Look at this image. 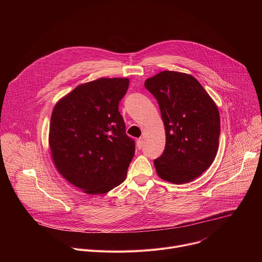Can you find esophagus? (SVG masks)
I'll return each instance as SVG.
<instances>
[{"label": "esophagus", "mask_w": 262, "mask_h": 262, "mask_svg": "<svg viewBox=\"0 0 262 262\" xmlns=\"http://www.w3.org/2000/svg\"><path fill=\"white\" fill-rule=\"evenodd\" d=\"M143 139H138L137 140V148L139 149V150H140V149H142V147H143Z\"/></svg>", "instance_id": "1"}]
</instances>
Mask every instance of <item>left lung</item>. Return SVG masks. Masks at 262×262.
<instances>
[{
    "instance_id": "1",
    "label": "left lung",
    "mask_w": 262,
    "mask_h": 262,
    "mask_svg": "<svg viewBox=\"0 0 262 262\" xmlns=\"http://www.w3.org/2000/svg\"><path fill=\"white\" fill-rule=\"evenodd\" d=\"M158 100L166 146L155 160L159 176L172 183L190 182L212 164L219 148L220 114L201 84L190 74L162 71L145 81Z\"/></svg>"
}]
</instances>
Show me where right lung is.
Wrapping results in <instances>:
<instances>
[{
    "label": "right lung",
    "instance_id": "1",
    "mask_svg": "<svg viewBox=\"0 0 262 262\" xmlns=\"http://www.w3.org/2000/svg\"><path fill=\"white\" fill-rule=\"evenodd\" d=\"M128 85V79H98L78 86L54 107V163L65 179L88 194H104L126 177L135 140L125 133L119 102Z\"/></svg>",
    "mask_w": 262,
    "mask_h": 262
}]
</instances>
